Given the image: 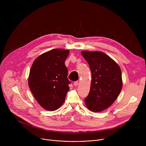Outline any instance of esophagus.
Here are the masks:
<instances>
[{
    "label": "esophagus",
    "mask_w": 146,
    "mask_h": 146,
    "mask_svg": "<svg viewBox=\"0 0 146 146\" xmlns=\"http://www.w3.org/2000/svg\"><path fill=\"white\" fill-rule=\"evenodd\" d=\"M78 82L77 81H75V82H74V83H73V85H74L75 87H77V86H78Z\"/></svg>",
    "instance_id": "34e87169"
}]
</instances>
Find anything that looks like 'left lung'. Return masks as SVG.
Segmentation results:
<instances>
[{
	"label": "left lung",
	"mask_w": 146,
	"mask_h": 146,
	"mask_svg": "<svg viewBox=\"0 0 146 146\" xmlns=\"http://www.w3.org/2000/svg\"><path fill=\"white\" fill-rule=\"evenodd\" d=\"M81 54L92 73L91 88L85 103L90 111H102L112 105L121 91V69L113 59L102 52L82 51Z\"/></svg>",
	"instance_id": "left-lung-1"
}]
</instances>
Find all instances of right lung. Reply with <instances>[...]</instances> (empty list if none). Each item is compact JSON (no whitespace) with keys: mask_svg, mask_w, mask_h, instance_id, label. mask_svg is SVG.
Returning a JSON list of instances; mask_svg holds the SVG:
<instances>
[{"mask_svg":"<svg viewBox=\"0 0 146 146\" xmlns=\"http://www.w3.org/2000/svg\"><path fill=\"white\" fill-rule=\"evenodd\" d=\"M69 51L54 49L38 56L31 68L28 85L40 106L48 111L59 109L65 100L70 81L65 61Z\"/></svg>","mask_w":146,"mask_h":146,"instance_id":"1","label":"right lung"}]
</instances>
